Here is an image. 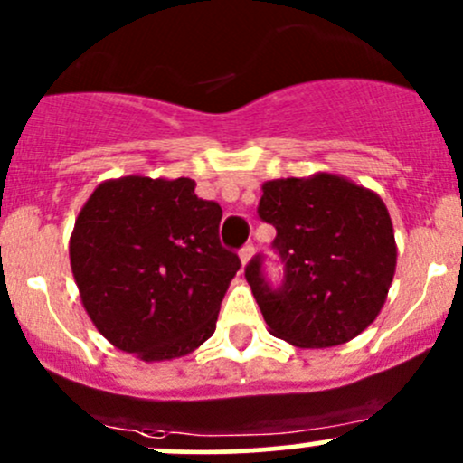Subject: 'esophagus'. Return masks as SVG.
Wrapping results in <instances>:
<instances>
[{
  "label": "esophagus",
  "mask_w": 463,
  "mask_h": 463,
  "mask_svg": "<svg viewBox=\"0 0 463 463\" xmlns=\"http://www.w3.org/2000/svg\"><path fill=\"white\" fill-rule=\"evenodd\" d=\"M252 255H255V246H252V243H246V246H243L241 250H240V259H241L243 266H246V263L250 261Z\"/></svg>",
  "instance_id": "esophagus-1"
}]
</instances>
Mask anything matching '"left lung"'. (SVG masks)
Here are the masks:
<instances>
[{"instance_id": "1", "label": "left lung", "mask_w": 463, "mask_h": 463, "mask_svg": "<svg viewBox=\"0 0 463 463\" xmlns=\"http://www.w3.org/2000/svg\"><path fill=\"white\" fill-rule=\"evenodd\" d=\"M259 217L277 228L272 246L283 286L272 289L261 257L246 268L272 336L294 347L349 343L375 321L395 274L393 223L378 193L336 174L263 182Z\"/></svg>"}]
</instances>
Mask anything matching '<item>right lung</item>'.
I'll return each mask as SVG.
<instances>
[{
    "mask_svg": "<svg viewBox=\"0 0 463 463\" xmlns=\"http://www.w3.org/2000/svg\"><path fill=\"white\" fill-rule=\"evenodd\" d=\"M222 208L191 177L125 175L96 186L70 237L85 312L145 363L195 352L215 332L240 257L220 243Z\"/></svg>",
    "mask_w": 463,
    "mask_h": 463,
    "instance_id": "obj_1",
    "label": "right lung"
}]
</instances>
